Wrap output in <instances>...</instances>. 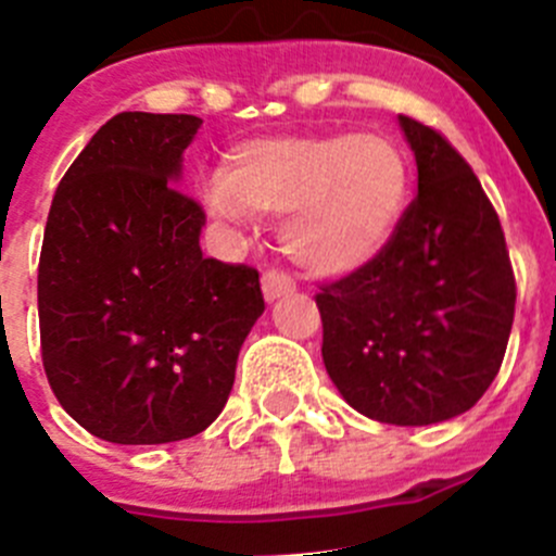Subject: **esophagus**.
<instances>
[{
  "label": "esophagus",
  "mask_w": 556,
  "mask_h": 556,
  "mask_svg": "<svg viewBox=\"0 0 556 556\" xmlns=\"http://www.w3.org/2000/svg\"><path fill=\"white\" fill-rule=\"evenodd\" d=\"M261 288H263V299L268 301V304H274L277 299H282V295H290L295 290L293 279L288 277V274H279V271H266L261 279Z\"/></svg>",
  "instance_id": "34e87169"
}]
</instances>
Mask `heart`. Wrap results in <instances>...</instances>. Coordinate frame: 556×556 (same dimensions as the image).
<instances>
[{
	"mask_svg": "<svg viewBox=\"0 0 556 556\" xmlns=\"http://www.w3.org/2000/svg\"><path fill=\"white\" fill-rule=\"evenodd\" d=\"M409 195V160L380 132L285 135L230 154L201 187L214 217L282 214L279 241L315 277H348L391 241Z\"/></svg>",
	"mask_w": 556,
	"mask_h": 556,
	"instance_id": "heart-1",
	"label": "heart"
}]
</instances>
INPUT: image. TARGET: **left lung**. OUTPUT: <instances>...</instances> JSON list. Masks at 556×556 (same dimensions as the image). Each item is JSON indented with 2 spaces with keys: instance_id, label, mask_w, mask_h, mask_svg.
I'll return each instance as SVG.
<instances>
[{
  "instance_id": "8db88e82",
  "label": "left lung",
  "mask_w": 556,
  "mask_h": 556,
  "mask_svg": "<svg viewBox=\"0 0 556 556\" xmlns=\"http://www.w3.org/2000/svg\"><path fill=\"white\" fill-rule=\"evenodd\" d=\"M418 195L380 255L317 293L323 364L344 402L396 427L467 413L503 364L516 282L500 217L462 154L399 116Z\"/></svg>"
}]
</instances>
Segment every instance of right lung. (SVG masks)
Here are the masks:
<instances>
[{
  "mask_svg": "<svg viewBox=\"0 0 556 556\" xmlns=\"http://www.w3.org/2000/svg\"><path fill=\"white\" fill-rule=\"evenodd\" d=\"M187 113L108 118L59 181L37 268L42 366L94 438L160 445L223 413L263 315L255 268L203 257L206 214L181 187Z\"/></svg>",
  "mask_w": 556,
  "mask_h": 556,
  "instance_id": "add662e5",
  "label": "right lung"
}]
</instances>
